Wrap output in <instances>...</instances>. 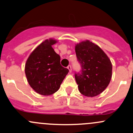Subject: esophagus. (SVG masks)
<instances>
[{
  "mask_svg": "<svg viewBox=\"0 0 133 133\" xmlns=\"http://www.w3.org/2000/svg\"><path fill=\"white\" fill-rule=\"evenodd\" d=\"M68 69H69V72H72V68H71V66L70 65H68Z\"/></svg>",
  "mask_w": 133,
  "mask_h": 133,
  "instance_id": "obj_1",
  "label": "esophagus"
}]
</instances>
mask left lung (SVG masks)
<instances>
[{"label": "left lung", "instance_id": "8db88e82", "mask_svg": "<svg viewBox=\"0 0 133 133\" xmlns=\"http://www.w3.org/2000/svg\"><path fill=\"white\" fill-rule=\"evenodd\" d=\"M75 51L82 70L75 74L79 91L87 97H94L108 86L112 76L110 58L97 44L89 40L77 43Z\"/></svg>", "mask_w": 133, "mask_h": 133}]
</instances>
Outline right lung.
<instances>
[{
    "label": "right lung",
    "mask_w": 133,
    "mask_h": 133,
    "mask_svg": "<svg viewBox=\"0 0 133 133\" xmlns=\"http://www.w3.org/2000/svg\"><path fill=\"white\" fill-rule=\"evenodd\" d=\"M57 42L51 38L42 42L29 55L25 66L29 84L43 96L55 93L69 72L61 65V57L52 48Z\"/></svg>",
    "instance_id": "1"
}]
</instances>
